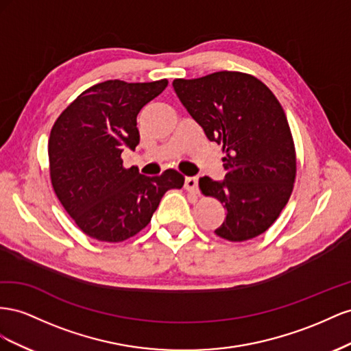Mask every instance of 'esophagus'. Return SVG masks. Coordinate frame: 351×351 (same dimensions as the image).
<instances>
[{"label":"esophagus","mask_w":351,"mask_h":351,"mask_svg":"<svg viewBox=\"0 0 351 351\" xmlns=\"http://www.w3.org/2000/svg\"><path fill=\"white\" fill-rule=\"evenodd\" d=\"M185 189L189 193L198 194V179L195 176L185 178Z\"/></svg>","instance_id":"obj_1"}]
</instances>
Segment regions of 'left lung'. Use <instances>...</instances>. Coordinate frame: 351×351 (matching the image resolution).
Segmentation results:
<instances>
[{"instance_id": "obj_1", "label": "left lung", "mask_w": 351, "mask_h": 351, "mask_svg": "<svg viewBox=\"0 0 351 351\" xmlns=\"http://www.w3.org/2000/svg\"><path fill=\"white\" fill-rule=\"evenodd\" d=\"M173 89L210 141L222 144L225 181L199 178V191L226 208L215 234L243 243L274 225L291 197L297 156L282 106L257 77L243 72L175 79Z\"/></svg>"}]
</instances>
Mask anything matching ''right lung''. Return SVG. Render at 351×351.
Masks as SVG:
<instances>
[{
	"instance_id": "right-lung-1",
	"label": "right lung",
	"mask_w": 351,
	"mask_h": 351,
	"mask_svg": "<svg viewBox=\"0 0 351 351\" xmlns=\"http://www.w3.org/2000/svg\"><path fill=\"white\" fill-rule=\"evenodd\" d=\"M167 79L106 81L77 95L56 120L48 139L49 178L69 216L88 237L122 243L152 222L169 189L182 188L175 169L148 178L123 166L122 152L139 143L136 116Z\"/></svg>"
}]
</instances>
